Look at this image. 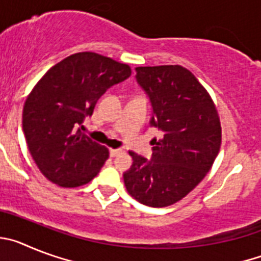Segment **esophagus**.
<instances>
[{"label": "esophagus", "instance_id": "obj_1", "mask_svg": "<svg viewBox=\"0 0 261 261\" xmlns=\"http://www.w3.org/2000/svg\"><path fill=\"white\" fill-rule=\"evenodd\" d=\"M120 153H121V150H120V149H110V155L112 156V158L116 155H119Z\"/></svg>", "mask_w": 261, "mask_h": 261}]
</instances>
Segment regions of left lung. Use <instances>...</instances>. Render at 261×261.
<instances>
[{"label":"left lung","instance_id":"8db88e82","mask_svg":"<svg viewBox=\"0 0 261 261\" xmlns=\"http://www.w3.org/2000/svg\"><path fill=\"white\" fill-rule=\"evenodd\" d=\"M136 80L153 107L150 125L162 132L151 159L135 151L124 172L138 202L163 208L181 200L204 179L221 146V123L208 91L180 65L138 66Z\"/></svg>","mask_w":261,"mask_h":261}]
</instances>
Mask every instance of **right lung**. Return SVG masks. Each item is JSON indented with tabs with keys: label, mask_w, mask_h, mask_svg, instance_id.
<instances>
[{
	"label": "right lung",
	"mask_w": 261,
	"mask_h": 261,
	"mask_svg": "<svg viewBox=\"0 0 261 261\" xmlns=\"http://www.w3.org/2000/svg\"><path fill=\"white\" fill-rule=\"evenodd\" d=\"M130 73L126 64L81 52L52 66L35 85L23 107L22 125L32 159L48 180L73 188L98 175L108 149L78 126L107 89Z\"/></svg>",
	"instance_id": "right-lung-1"
}]
</instances>
